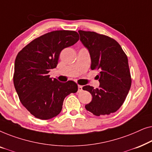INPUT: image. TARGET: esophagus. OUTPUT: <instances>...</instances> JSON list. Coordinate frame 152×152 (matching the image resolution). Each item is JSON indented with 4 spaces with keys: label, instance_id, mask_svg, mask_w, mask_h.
Returning <instances> with one entry per match:
<instances>
[{
    "label": "esophagus",
    "instance_id": "esophagus-1",
    "mask_svg": "<svg viewBox=\"0 0 152 152\" xmlns=\"http://www.w3.org/2000/svg\"><path fill=\"white\" fill-rule=\"evenodd\" d=\"M82 91V86H80V85H78V92L80 93Z\"/></svg>",
    "mask_w": 152,
    "mask_h": 152
}]
</instances>
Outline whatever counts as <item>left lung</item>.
Segmentation results:
<instances>
[{
  "mask_svg": "<svg viewBox=\"0 0 152 152\" xmlns=\"http://www.w3.org/2000/svg\"><path fill=\"white\" fill-rule=\"evenodd\" d=\"M78 32L90 54L91 68L99 70V88L88 85L82 88L92 95L85 108L97 116L114 113L125 100L132 85L127 57L113 39L94 32Z\"/></svg>",
  "mask_w": 152,
  "mask_h": 152,
  "instance_id": "obj_1",
  "label": "left lung"
}]
</instances>
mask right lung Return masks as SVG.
Returning a JSON list of instances; mask_svg holds the SVG:
<instances>
[{"mask_svg":"<svg viewBox=\"0 0 152 152\" xmlns=\"http://www.w3.org/2000/svg\"><path fill=\"white\" fill-rule=\"evenodd\" d=\"M78 40L75 31H53L35 39L18 53L14 85L20 102L35 118L48 120L57 116L65 97L77 91L75 82H60L48 73L57 67L62 50Z\"/></svg>","mask_w":152,"mask_h":152,"instance_id":"right-lung-1","label":"right lung"}]
</instances>
